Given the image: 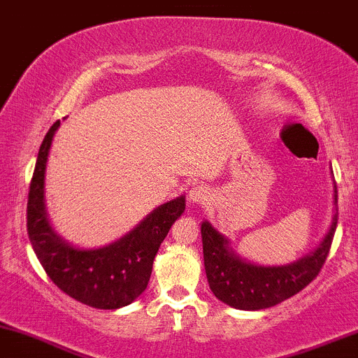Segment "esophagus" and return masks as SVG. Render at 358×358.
I'll return each mask as SVG.
<instances>
[{
	"mask_svg": "<svg viewBox=\"0 0 358 358\" xmlns=\"http://www.w3.org/2000/svg\"><path fill=\"white\" fill-rule=\"evenodd\" d=\"M188 196H190V200L193 203L203 205L210 200L212 192H210V188L203 187V185H195V187L190 188V192H188Z\"/></svg>",
	"mask_w": 358,
	"mask_h": 358,
	"instance_id": "esophagus-1",
	"label": "esophagus"
}]
</instances>
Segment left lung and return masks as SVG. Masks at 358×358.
Here are the masks:
<instances>
[{
  "label": "left lung",
  "mask_w": 358,
  "mask_h": 358,
  "mask_svg": "<svg viewBox=\"0 0 358 358\" xmlns=\"http://www.w3.org/2000/svg\"><path fill=\"white\" fill-rule=\"evenodd\" d=\"M336 210V185H335ZM336 229V212L323 241L313 252L285 266H261L245 261L231 248V241L202 222L203 264L208 286L217 299L237 310H264L294 296L318 276L330 252Z\"/></svg>",
  "instance_id": "1"
}]
</instances>
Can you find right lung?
Segmentation results:
<instances>
[{
    "mask_svg": "<svg viewBox=\"0 0 358 358\" xmlns=\"http://www.w3.org/2000/svg\"><path fill=\"white\" fill-rule=\"evenodd\" d=\"M59 126L57 121L48 129L36 158L28 192V237L45 273L65 294L97 310H117L146 289L156 252L185 212V196L156 207L133 231L104 248L71 244L52 227L45 205V170Z\"/></svg>",
    "mask_w": 358,
    "mask_h": 358,
    "instance_id": "add662e5",
    "label": "right lung"
}]
</instances>
